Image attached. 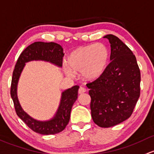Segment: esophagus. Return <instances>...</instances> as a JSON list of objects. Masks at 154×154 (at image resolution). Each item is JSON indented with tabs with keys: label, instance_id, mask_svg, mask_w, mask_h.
<instances>
[{
	"label": "esophagus",
	"instance_id": "obj_1",
	"mask_svg": "<svg viewBox=\"0 0 154 154\" xmlns=\"http://www.w3.org/2000/svg\"><path fill=\"white\" fill-rule=\"evenodd\" d=\"M85 92H86V89H85V88H83V87H81V88L79 89V94H82V93H85Z\"/></svg>",
	"mask_w": 154,
	"mask_h": 154
}]
</instances>
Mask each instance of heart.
Listing matches in <instances>:
<instances>
[{
  "instance_id": "b5f03b06",
  "label": "heart",
  "mask_w": 154,
  "mask_h": 154,
  "mask_svg": "<svg viewBox=\"0 0 154 154\" xmlns=\"http://www.w3.org/2000/svg\"><path fill=\"white\" fill-rule=\"evenodd\" d=\"M110 59V51L103 44H90L78 47L68 55V67L64 71L68 75L72 72H82L85 79H98L105 71Z\"/></svg>"
}]
</instances>
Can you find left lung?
Here are the masks:
<instances>
[{
    "instance_id": "left-lung-1",
    "label": "left lung",
    "mask_w": 154,
    "mask_h": 154,
    "mask_svg": "<svg viewBox=\"0 0 154 154\" xmlns=\"http://www.w3.org/2000/svg\"><path fill=\"white\" fill-rule=\"evenodd\" d=\"M110 62L102 75L87 84L95 124L110 128L128 119L140 96V69L136 56L118 37L107 35Z\"/></svg>"
}]
</instances>
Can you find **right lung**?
<instances>
[{
    "label": "right lung",
    "instance_id": "obj_1",
    "mask_svg": "<svg viewBox=\"0 0 154 154\" xmlns=\"http://www.w3.org/2000/svg\"><path fill=\"white\" fill-rule=\"evenodd\" d=\"M63 49L61 45L54 42H35L28 46L19 56L13 70L11 83L10 94L14 103L15 112L19 118L31 130L43 135L56 134L65 129L69 123L70 112L78 98L79 87L75 85L62 93L61 102L53 119L47 122H40L31 118L20 107L17 96V85L25 63L33 60L50 61L58 66H62Z\"/></svg>",
    "mask_w": 154,
    "mask_h": 154
}]
</instances>
